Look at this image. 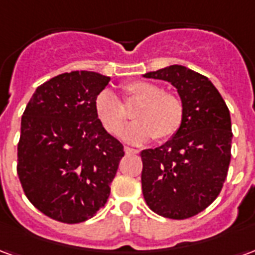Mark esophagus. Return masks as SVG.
Returning <instances> with one entry per match:
<instances>
[{"mask_svg":"<svg viewBox=\"0 0 255 255\" xmlns=\"http://www.w3.org/2000/svg\"><path fill=\"white\" fill-rule=\"evenodd\" d=\"M124 151H126V154H138V150L132 149V147H128V146L124 147Z\"/></svg>","mask_w":255,"mask_h":255,"instance_id":"1","label":"esophagus"}]
</instances>
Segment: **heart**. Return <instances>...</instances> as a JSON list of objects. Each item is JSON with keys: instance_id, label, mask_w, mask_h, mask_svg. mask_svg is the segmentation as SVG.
Returning a JSON list of instances; mask_svg holds the SVG:
<instances>
[{"instance_id": "heart-1", "label": "heart", "mask_w": 255, "mask_h": 255, "mask_svg": "<svg viewBox=\"0 0 255 255\" xmlns=\"http://www.w3.org/2000/svg\"><path fill=\"white\" fill-rule=\"evenodd\" d=\"M124 93L127 102L138 101L140 105L132 113L135 123L122 132L123 140L143 144L153 138L162 142L176 133L183 120V104L177 95L164 93L161 86L146 80L128 83ZM94 109L106 131L119 135L128 119L119 97L109 89L102 90L95 97Z\"/></svg>"}]
</instances>
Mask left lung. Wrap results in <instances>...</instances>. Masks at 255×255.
Returning <instances> with one entry per match:
<instances>
[{"mask_svg": "<svg viewBox=\"0 0 255 255\" xmlns=\"http://www.w3.org/2000/svg\"><path fill=\"white\" fill-rule=\"evenodd\" d=\"M143 76L169 82L183 104L176 133L140 153L144 201L162 217L188 219L208 208L225 182L232 143L230 111L213 83L187 67L171 65Z\"/></svg>", "mask_w": 255, "mask_h": 255, "instance_id": "left-lung-1", "label": "left lung"}]
</instances>
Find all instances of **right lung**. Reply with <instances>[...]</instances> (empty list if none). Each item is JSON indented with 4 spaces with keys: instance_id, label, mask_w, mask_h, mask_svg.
I'll return each instance as SVG.
<instances>
[{
    "instance_id": "1",
    "label": "right lung",
    "mask_w": 255,
    "mask_h": 255,
    "mask_svg": "<svg viewBox=\"0 0 255 255\" xmlns=\"http://www.w3.org/2000/svg\"><path fill=\"white\" fill-rule=\"evenodd\" d=\"M111 78L91 71L41 84L21 116L17 175L30 202L67 224L91 219L108 201L123 144L95 115Z\"/></svg>"
}]
</instances>
